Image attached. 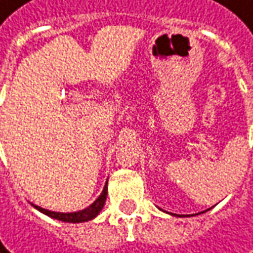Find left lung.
Wrapping results in <instances>:
<instances>
[{"instance_id":"left-lung-1","label":"left lung","mask_w":253,"mask_h":253,"mask_svg":"<svg viewBox=\"0 0 253 253\" xmlns=\"http://www.w3.org/2000/svg\"><path fill=\"white\" fill-rule=\"evenodd\" d=\"M205 212H206V211H205ZM205 212H202V213H205ZM171 215H173V213H171ZM195 215H201V213H195ZM195 215H190V216H195ZM179 216V215H177ZM186 216H189V215H186Z\"/></svg>"}]
</instances>
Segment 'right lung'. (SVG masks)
Segmentation results:
<instances>
[{"label":"right lung","mask_w":253,"mask_h":253,"mask_svg":"<svg viewBox=\"0 0 253 253\" xmlns=\"http://www.w3.org/2000/svg\"><path fill=\"white\" fill-rule=\"evenodd\" d=\"M106 198H107V183L104 185V189L101 192V195L97 198L96 201L93 202L88 208L79 211V212H70V213H63V212H52L48 209H44V208H40L37 205H33L37 211H40L41 213L50 216L52 219H57V220H61V222H68V223H82V222H88L91 219H94L100 211L103 209L104 203H106Z\"/></svg>","instance_id":"add662e5"}]
</instances>
